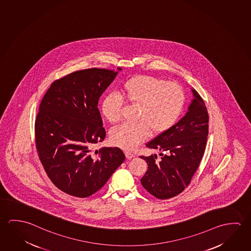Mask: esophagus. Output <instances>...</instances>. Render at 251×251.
Instances as JSON below:
<instances>
[{"label":"esophagus","mask_w":251,"mask_h":251,"mask_svg":"<svg viewBox=\"0 0 251 251\" xmlns=\"http://www.w3.org/2000/svg\"><path fill=\"white\" fill-rule=\"evenodd\" d=\"M125 156L127 157V159H131L133 157H135V155L131 153V152H125Z\"/></svg>","instance_id":"1"}]
</instances>
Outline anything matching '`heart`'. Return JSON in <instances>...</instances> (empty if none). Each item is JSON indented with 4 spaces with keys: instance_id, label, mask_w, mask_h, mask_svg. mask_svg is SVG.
I'll list each match as a JSON object with an SVG mask.
<instances>
[{
    "instance_id": "obj_1",
    "label": "heart",
    "mask_w": 251,
    "mask_h": 251,
    "mask_svg": "<svg viewBox=\"0 0 251 251\" xmlns=\"http://www.w3.org/2000/svg\"><path fill=\"white\" fill-rule=\"evenodd\" d=\"M124 101L138 106L136 124H124L110 134L112 144L130 151L152 135L164 134L177 123L184 110V88L176 82H168L151 75H136L124 81L121 96L109 94L100 103V112L111 123L122 119Z\"/></svg>"
}]
</instances>
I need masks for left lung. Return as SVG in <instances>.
Instances as JSON below:
<instances>
[{"instance_id":"left-lung-1","label":"left lung","mask_w":251,"mask_h":251,"mask_svg":"<svg viewBox=\"0 0 251 251\" xmlns=\"http://www.w3.org/2000/svg\"><path fill=\"white\" fill-rule=\"evenodd\" d=\"M192 91L194 99L185 116L146 144L147 148L160 151V158L156 154L140 156L148 165L141 183L159 200L175 197L189 185L205 152L209 116L201 95Z\"/></svg>"}]
</instances>
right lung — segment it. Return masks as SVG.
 Here are the masks:
<instances>
[{"label":"right lung","instance_id":"1","mask_svg":"<svg viewBox=\"0 0 251 251\" xmlns=\"http://www.w3.org/2000/svg\"><path fill=\"white\" fill-rule=\"evenodd\" d=\"M116 74L76 71L55 80L40 103L35 121L38 157L55 186L74 197L99 191L125 160L117 147L93 150L106 137L98 100Z\"/></svg>","mask_w":251,"mask_h":251}]
</instances>
